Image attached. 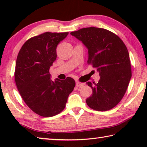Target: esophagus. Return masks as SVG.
<instances>
[{
	"label": "esophagus",
	"instance_id": "1",
	"mask_svg": "<svg viewBox=\"0 0 147 147\" xmlns=\"http://www.w3.org/2000/svg\"><path fill=\"white\" fill-rule=\"evenodd\" d=\"M76 86L78 87V88H82L83 86H84V83H81V82H76Z\"/></svg>",
	"mask_w": 147,
	"mask_h": 147
}]
</instances>
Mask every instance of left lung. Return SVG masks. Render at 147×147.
Here are the masks:
<instances>
[{
	"instance_id": "8db88e82",
	"label": "left lung",
	"mask_w": 147,
	"mask_h": 147,
	"mask_svg": "<svg viewBox=\"0 0 147 147\" xmlns=\"http://www.w3.org/2000/svg\"><path fill=\"white\" fill-rule=\"evenodd\" d=\"M88 50V64L100 75L97 84H86L93 90L86 99L89 107L96 111L114 108L123 98L131 77L128 49L115 34L106 29L89 27L71 32Z\"/></svg>"
}]
</instances>
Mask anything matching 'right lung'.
<instances>
[{
  "label": "right lung",
  "instance_id": "right-lung-1",
  "mask_svg": "<svg viewBox=\"0 0 147 147\" xmlns=\"http://www.w3.org/2000/svg\"><path fill=\"white\" fill-rule=\"evenodd\" d=\"M69 32H45L25 42L18 54L15 80L22 98L38 115L53 117L63 110L75 81L52 80L50 67L56 59V47Z\"/></svg>",
  "mask_w": 147,
  "mask_h": 147
}]
</instances>
